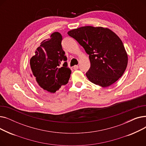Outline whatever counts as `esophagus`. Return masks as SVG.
Here are the masks:
<instances>
[{"mask_svg":"<svg viewBox=\"0 0 146 146\" xmlns=\"http://www.w3.org/2000/svg\"><path fill=\"white\" fill-rule=\"evenodd\" d=\"M79 68V66L78 65H75L74 67H73V69L74 70H77V69H78Z\"/></svg>","mask_w":146,"mask_h":146,"instance_id":"1","label":"esophagus"}]
</instances>
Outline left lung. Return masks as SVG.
<instances>
[{"mask_svg":"<svg viewBox=\"0 0 146 146\" xmlns=\"http://www.w3.org/2000/svg\"><path fill=\"white\" fill-rule=\"evenodd\" d=\"M67 34L89 54L90 67L86 75L92 83L106 88L124 74L128 64L127 54L120 38L111 29L86 26Z\"/></svg>","mask_w":146,"mask_h":146,"instance_id":"left-lung-1","label":"left lung"}]
</instances>
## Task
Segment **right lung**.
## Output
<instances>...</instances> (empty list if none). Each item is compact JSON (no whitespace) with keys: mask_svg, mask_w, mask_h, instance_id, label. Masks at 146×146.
<instances>
[{"mask_svg":"<svg viewBox=\"0 0 146 146\" xmlns=\"http://www.w3.org/2000/svg\"><path fill=\"white\" fill-rule=\"evenodd\" d=\"M62 39L59 33H53L50 38L41 42L35 55L30 59L31 76L42 92L55 93L70 79L72 71L66 61L67 57L61 46ZM63 60L65 62L60 68Z\"/></svg>","mask_w":146,"mask_h":146,"instance_id":"1","label":"right lung"}]
</instances>
